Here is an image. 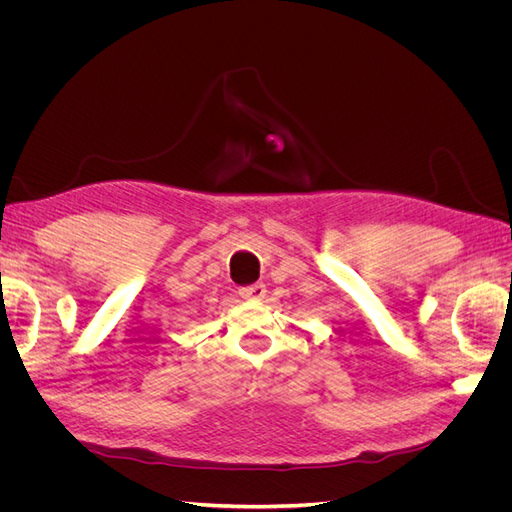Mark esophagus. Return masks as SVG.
Segmentation results:
<instances>
[{
  "label": "esophagus",
  "instance_id": "1",
  "mask_svg": "<svg viewBox=\"0 0 512 512\" xmlns=\"http://www.w3.org/2000/svg\"><path fill=\"white\" fill-rule=\"evenodd\" d=\"M239 297L247 301H262L267 297V286L265 284H252L239 288Z\"/></svg>",
  "mask_w": 512,
  "mask_h": 512
}]
</instances>
